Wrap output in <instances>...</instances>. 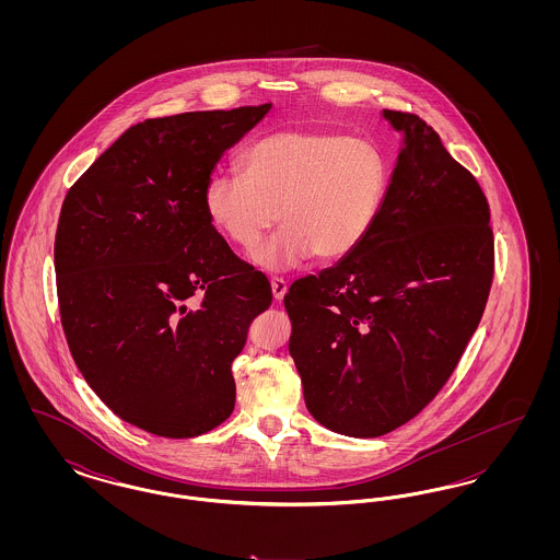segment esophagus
<instances>
[{
	"instance_id": "esophagus-1",
	"label": "esophagus",
	"mask_w": 560,
	"mask_h": 560,
	"mask_svg": "<svg viewBox=\"0 0 560 560\" xmlns=\"http://www.w3.org/2000/svg\"><path fill=\"white\" fill-rule=\"evenodd\" d=\"M270 290H272L275 300H277V302H281V300H283V295L288 292V283H285V279H281V277H272V279H270Z\"/></svg>"
}]
</instances>
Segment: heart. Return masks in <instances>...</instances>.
<instances>
[{
	"instance_id": "b5f03b06",
	"label": "heart",
	"mask_w": 560,
	"mask_h": 560,
	"mask_svg": "<svg viewBox=\"0 0 560 560\" xmlns=\"http://www.w3.org/2000/svg\"><path fill=\"white\" fill-rule=\"evenodd\" d=\"M241 173L215 172L203 188L213 229L241 249H254L279 222L283 229L252 254L265 270L350 256L380 215L388 172L372 142L342 133L283 130L241 153Z\"/></svg>"
}]
</instances>
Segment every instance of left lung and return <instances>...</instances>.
I'll return each instance as SVG.
<instances>
[{
  "label": "left lung",
  "mask_w": 560,
  "mask_h": 560,
  "mask_svg": "<svg viewBox=\"0 0 560 560\" xmlns=\"http://www.w3.org/2000/svg\"><path fill=\"white\" fill-rule=\"evenodd\" d=\"M382 115L402 147L372 233L283 298L308 411L357 439L402 427L439 395L493 281L489 203L475 176L418 115Z\"/></svg>",
  "instance_id": "1"
}]
</instances>
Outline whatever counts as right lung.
I'll return each mask as SVG.
<instances>
[{"instance_id": "add662e5", "label": "right lung", "mask_w": 560, "mask_h": 560, "mask_svg": "<svg viewBox=\"0 0 560 560\" xmlns=\"http://www.w3.org/2000/svg\"><path fill=\"white\" fill-rule=\"evenodd\" d=\"M268 110L136 124L65 197L54 268L69 350L108 409L151 434L199 436L235 409L231 365L272 292L213 229L203 188Z\"/></svg>"}]
</instances>
